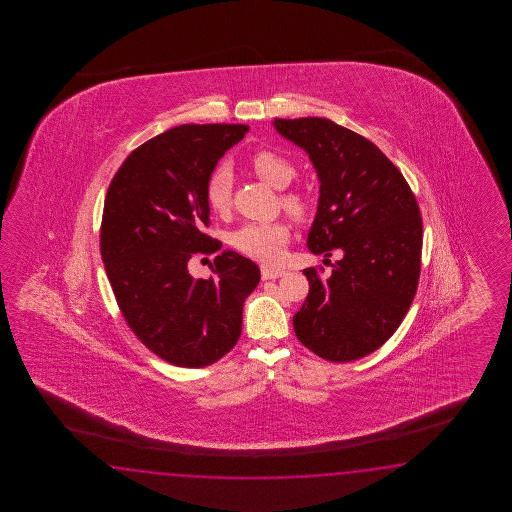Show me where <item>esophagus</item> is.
<instances>
[{
  "instance_id": "34e87169",
  "label": "esophagus",
  "mask_w": 512,
  "mask_h": 512,
  "mask_svg": "<svg viewBox=\"0 0 512 512\" xmlns=\"http://www.w3.org/2000/svg\"><path fill=\"white\" fill-rule=\"evenodd\" d=\"M285 276V271L282 269H272V267H261V278L263 280H276Z\"/></svg>"
}]
</instances>
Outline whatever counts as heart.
Masks as SVG:
<instances>
[{"instance_id":"obj_1","label":"heart","mask_w":512,"mask_h":512,"mask_svg":"<svg viewBox=\"0 0 512 512\" xmlns=\"http://www.w3.org/2000/svg\"><path fill=\"white\" fill-rule=\"evenodd\" d=\"M252 170L265 183L274 188H285L291 185L296 177V166L289 157L274 150H260L251 159ZM205 197L208 207L214 212L223 214L232 205V172L229 166H218L208 175L205 186ZM282 205L291 216L302 219L309 214V197L300 190L282 192ZM291 238V229L285 221L271 223H243L230 234V245L236 251L249 256L252 260L263 263H278L285 254V247Z\"/></svg>"}]
</instances>
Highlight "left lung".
<instances>
[{
  "label": "left lung",
  "instance_id": "left-lung-1",
  "mask_svg": "<svg viewBox=\"0 0 512 512\" xmlns=\"http://www.w3.org/2000/svg\"><path fill=\"white\" fill-rule=\"evenodd\" d=\"M309 153L320 201L309 251L342 252L329 276L309 267V294L293 316L305 348L331 362L362 359L401 326L421 274L423 218L399 168L355 131L320 117L274 119Z\"/></svg>",
  "mask_w": 512,
  "mask_h": 512
}]
</instances>
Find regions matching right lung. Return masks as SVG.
I'll return each instance as SVG.
<instances>
[{
    "label": "right lung",
    "mask_w": 512,
    "mask_h": 512,
    "mask_svg": "<svg viewBox=\"0 0 512 512\" xmlns=\"http://www.w3.org/2000/svg\"><path fill=\"white\" fill-rule=\"evenodd\" d=\"M245 124H183L144 142L109 183L100 223V254L120 313L157 357L205 368L236 346L243 302L260 269L238 252L216 256L208 278L188 263L221 241L210 225L208 175L240 142Z\"/></svg>",
    "instance_id": "add662e5"
}]
</instances>
